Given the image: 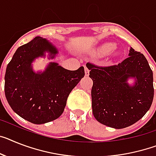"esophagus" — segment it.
I'll use <instances>...</instances> for the list:
<instances>
[{"mask_svg":"<svg viewBox=\"0 0 156 156\" xmlns=\"http://www.w3.org/2000/svg\"><path fill=\"white\" fill-rule=\"evenodd\" d=\"M85 74H86V76H89V74H90V70L86 66H85Z\"/></svg>","mask_w":156,"mask_h":156,"instance_id":"obj_1","label":"esophagus"}]
</instances>
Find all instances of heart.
I'll list each match as a JSON object with an SVG mask.
<instances>
[{
	"label": "heart",
	"mask_w": 156,
	"mask_h": 156,
	"mask_svg": "<svg viewBox=\"0 0 156 156\" xmlns=\"http://www.w3.org/2000/svg\"><path fill=\"white\" fill-rule=\"evenodd\" d=\"M116 48V45L112 43H105V44H102L98 48L96 51V54L99 56H104L108 54L111 53ZM114 55H116V52H114Z\"/></svg>",
	"instance_id": "heart-1"
}]
</instances>
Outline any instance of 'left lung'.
Here are the masks:
<instances>
[{"instance_id": "1", "label": "left lung", "mask_w": 156, "mask_h": 156, "mask_svg": "<svg viewBox=\"0 0 156 156\" xmlns=\"http://www.w3.org/2000/svg\"><path fill=\"white\" fill-rule=\"evenodd\" d=\"M93 80V114L98 122L124 129L140 120L154 98L153 73L143 54L129 50V57L117 65L98 66L86 63ZM134 79L131 86L129 79Z\"/></svg>"}]
</instances>
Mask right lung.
<instances>
[{"label":"right lung","mask_w":156,"mask_h":156,"mask_svg":"<svg viewBox=\"0 0 156 156\" xmlns=\"http://www.w3.org/2000/svg\"><path fill=\"white\" fill-rule=\"evenodd\" d=\"M54 58L58 49L37 36L20 46L8 64L5 93L9 105L22 118L41 125L58 118L71 90L85 75L84 67L69 70L50 62L44 71L35 72L32 62L40 57Z\"/></svg>","instance_id":"1"}]
</instances>
